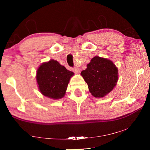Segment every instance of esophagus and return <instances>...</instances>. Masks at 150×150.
<instances>
[{
    "mask_svg": "<svg viewBox=\"0 0 150 150\" xmlns=\"http://www.w3.org/2000/svg\"><path fill=\"white\" fill-rule=\"evenodd\" d=\"M73 71H74L75 73L76 74H79L80 71H81V69L79 68V67H74L73 68Z\"/></svg>",
    "mask_w": 150,
    "mask_h": 150,
    "instance_id": "esophagus-1",
    "label": "esophagus"
}]
</instances>
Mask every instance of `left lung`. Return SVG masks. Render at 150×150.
<instances>
[{
  "label": "left lung",
  "mask_w": 150,
  "mask_h": 150,
  "mask_svg": "<svg viewBox=\"0 0 150 150\" xmlns=\"http://www.w3.org/2000/svg\"><path fill=\"white\" fill-rule=\"evenodd\" d=\"M81 74L96 98L104 97L111 91L118 80V70L113 63L100 57H93Z\"/></svg>",
  "instance_id": "8db88e82"
}]
</instances>
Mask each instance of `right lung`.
Wrapping results in <instances>:
<instances>
[{"instance_id": "right-lung-1", "label": "right lung", "mask_w": 150, "mask_h": 150, "mask_svg": "<svg viewBox=\"0 0 150 150\" xmlns=\"http://www.w3.org/2000/svg\"><path fill=\"white\" fill-rule=\"evenodd\" d=\"M74 75L58 61L50 60L40 65L37 72V82L43 95L52 99L63 98L69 79Z\"/></svg>"}]
</instances>
